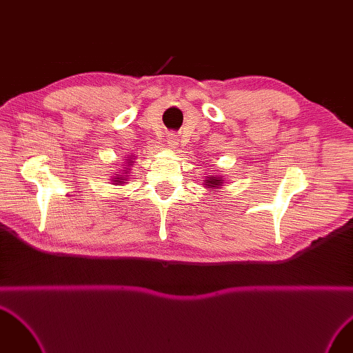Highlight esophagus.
<instances>
[{"mask_svg": "<svg viewBox=\"0 0 353 353\" xmlns=\"http://www.w3.org/2000/svg\"><path fill=\"white\" fill-rule=\"evenodd\" d=\"M167 143H169L170 145H174L176 139H174V136H173V134H169V136H167Z\"/></svg>", "mask_w": 353, "mask_h": 353, "instance_id": "obj_1", "label": "esophagus"}]
</instances>
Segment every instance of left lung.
<instances>
[{"instance_id": "obj_1", "label": "left lung", "mask_w": 353, "mask_h": 353, "mask_svg": "<svg viewBox=\"0 0 353 353\" xmlns=\"http://www.w3.org/2000/svg\"><path fill=\"white\" fill-rule=\"evenodd\" d=\"M205 183H206V186L205 188H208V189H216V188H219V186H221V177H214V176H212V177H209L208 180H205Z\"/></svg>"}]
</instances>
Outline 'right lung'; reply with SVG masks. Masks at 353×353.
Listing matches in <instances>:
<instances>
[{
  "label": "right lung",
  "instance_id": "1",
  "mask_svg": "<svg viewBox=\"0 0 353 353\" xmlns=\"http://www.w3.org/2000/svg\"><path fill=\"white\" fill-rule=\"evenodd\" d=\"M127 163L130 164V163H133V161H132V159H128ZM128 170H130L128 167H125V170H123V174H117V176L113 179V184H119V186H121V184H123L124 180H125V176H124V174H127Z\"/></svg>",
  "mask_w": 353,
  "mask_h": 353
}]
</instances>
